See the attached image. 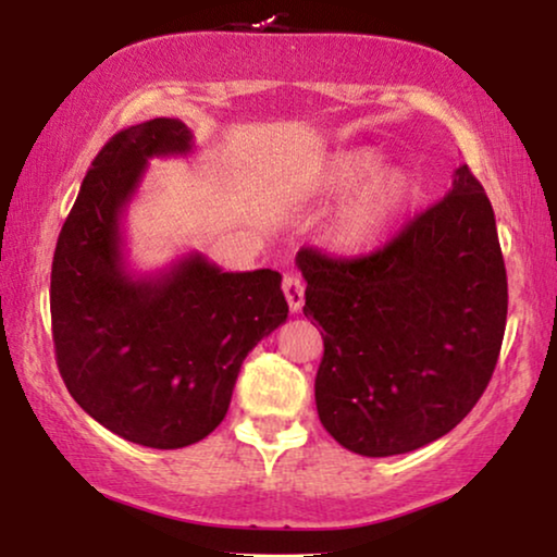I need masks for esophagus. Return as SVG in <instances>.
Wrapping results in <instances>:
<instances>
[{
	"instance_id": "1",
	"label": "esophagus",
	"mask_w": 557,
	"mask_h": 557,
	"mask_svg": "<svg viewBox=\"0 0 557 557\" xmlns=\"http://www.w3.org/2000/svg\"><path fill=\"white\" fill-rule=\"evenodd\" d=\"M286 294V301H288V309L292 311H301L304 307V281L299 276H286L284 284H281Z\"/></svg>"
}]
</instances>
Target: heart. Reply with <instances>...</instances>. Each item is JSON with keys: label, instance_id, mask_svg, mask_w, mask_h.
Returning a JSON list of instances; mask_svg holds the SVG:
<instances>
[{"label": "heart", "instance_id": "b5f03b06", "mask_svg": "<svg viewBox=\"0 0 557 557\" xmlns=\"http://www.w3.org/2000/svg\"><path fill=\"white\" fill-rule=\"evenodd\" d=\"M380 166H383V154L370 147L337 151L319 172L317 189L324 195L349 193L367 182L372 173H377ZM418 195H421V187L408 170L380 172L377 178L364 185L334 215L326 238L339 253H364L375 248L406 218Z\"/></svg>", "mask_w": 557, "mask_h": 557}]
</instances>
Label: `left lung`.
<instances>
[{
    "mask_svg": "<svg viewBox=\"0 0 557 557\" xmlns=\"http://www.w3.org/2000/svg\"><path fill=\"white\" fill-rule=\"evenodd\" d=\"M324 334L314 398L330 436L362 456L416 451L482 398L507 322L494 210L467 164L444 200L364 258L296 256Z\"/></svg>",
    "mask_w": 557,
    "mask_h": 557,
    "instance_id": "1",
    "label": "left lung"
}]
</instances>
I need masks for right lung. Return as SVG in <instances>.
<instances>
[{
    "label": "right lung",
    "mask_w": 557,
    "mask_h": 557,
    "mask_svg": "<svg viewBox=\"0 0 557 557\" xmlns=\"http://www.w3.org/2000/svg\"><path fill=\"white\" fill-rule=\"evenodd\" d=\"M193 149L180 119L119 132L83 180L52 258V342L67 393L103 429L149 448L215 431L243 360L288 317L278 271H223L197 250L157 273L128 269L124 212L149 159Z\"/></svg>",
    "instance_id": "1"
}]
</instances>
